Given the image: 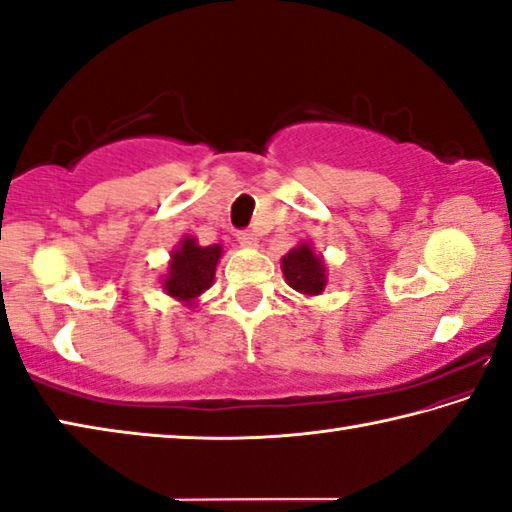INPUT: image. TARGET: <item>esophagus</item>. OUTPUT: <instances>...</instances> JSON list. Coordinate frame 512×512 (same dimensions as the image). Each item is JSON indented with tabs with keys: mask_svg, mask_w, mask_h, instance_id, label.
<instances>
[{
	"mask_svg": "<svg viewBox=\"0 0 512 512\" xmlns=\"http://www.w3.org/2000/svg\"><path fill=\"white\" fill-rule=\"evenodd\" d=\"M237 241L241 246H246V248H250V246H257V235L253 230H239L237 232Z\"/></svg>",
	"mask_w": 512,
	"mask_h": 512,
	"instance_id": "obj_1",
	"label": "esophagus"
}]
</instances>
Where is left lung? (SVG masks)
Returning <instances> with one entry per match:
<instances>
[{"mask_svg":"<svg viewBox=\"0 0 512 512\" xmlns=\"http://www.w3.org/2000/svg\"><path fill=\"white\" fill-rule=\"evenodd\" d=\"M282 271L293 289L305 296H318L325 289V268L309 244L293 248L287 257H282Z\"/></svg>","mask_w":512,"mask_h":512,"instance_id":"left-lung-1","label":"left lung"}]
</instances>
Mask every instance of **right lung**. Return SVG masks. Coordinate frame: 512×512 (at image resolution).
<instances>
[{"label":"right lung","instance_id":"right-lung-1","mask_svg":"<svg viewBox=\"0 0 512 512\" xmlns=\"http://www.w3.org/2000/svg\"><path fill=\"white\" fill-rule=\"evenodd\" d=\"M221 253L223 248L219 244L198 246L196 239L185 237L180 248L171 255L169 275L164 280V289L169 296L189 302L201 296L205 289H210Z\"/></svg>","mask_w":512,"mask_h":512}]
</instances>
